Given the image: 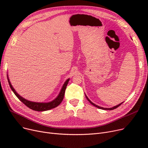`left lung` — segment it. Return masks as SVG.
Returning a JSON list of instances; mask_svg holds the SVG:
<instances>
[{"mask_svg":"<svg viewBox=\"0 0 148 148\" xmlns=\"http://www.w3.org/2000/svg\"><path fill=\"white\" fill-rule=\"evenodd\" d=\"M86 96V98H87V99L89 101V102L91 104H92L93 106H95L96 107H97V108H100V109H103V110H113V109H115V108H118L119 106H120L123 103H121V104H118V105H117V106H114V107H112V108H104V107H99V106H97V105H96V104H94L93 103L92 101H90L89 100V99L87 97V96L86 95H85Z\"/></svg>","mask_w":148,"mask_h":148,"instance_id":"1","label":"left lung"}]
</instances>
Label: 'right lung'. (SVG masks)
<instances>
[{"instance_id": "obj_1", "label": "right lung", "mask_w": 148, "mask_h": 148, "mask_svg": "<svg viewBox=\"0 0 148 148\" xmlns=\"http://www.w3.org/2000/svg\"><path fill=\"white\" fill-rule=\"evenodd\" d=\"M7 78H8V83L10 84V86L11 89H12V90L13 91V92L14 93V94L16 95V97L21 101L23 104H25L27 107L30 108V109L34 110L35 111H38V112L47 111V110H50V109H51V108H55L57 106H58L61 103L62 100H63V99H64L65 89H66L67 84L68 83V82L69 80V79H68L66 80V82L64 83L63 86H62V88L60 90V92L59 93V95L56 97V98L53 100L52 101L49 102V103H36V102L30 101H28V100L25 99L24 98L21 97L20 95H18V93H17V92L15 91V89L13 88L11 84V82L9 80L8 77H7Z\"/></svg>"}]
</instances>
